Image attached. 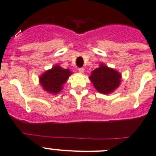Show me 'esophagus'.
I'll use <instances>...</instances> for the list:
<instances>
[{"instance_id":"obj_1","label":"esophagus","mask_w":156,"mask_h":156,"mask_svg":"<svg viewBox=\"0 0 156 156\" xmlns=\"http://www.w3.org/2000/svg\"><path fill=\"white\" fill-rule=\"evenodd\" d=\"M78 72H79L80 73H83L84 69H83V68H79V69H78Z\"/></svg>"}]
</instances>
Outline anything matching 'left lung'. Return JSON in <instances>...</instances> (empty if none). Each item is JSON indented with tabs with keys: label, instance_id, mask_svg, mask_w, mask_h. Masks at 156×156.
Here are the masks:
<instances>
[{
	"label": "left lung",
	"instance_id": "left-lung-1",
	"mask_svg": "<svg viewBox=\"0 0 156 156\" xmlns=\"http://www.w3.org/2000/svg\"><path fill=\"white\" fill-rule=\"evenodd\" d=\"M89 79L99 92L109 94L119 86L121 74L104 64H101L98 69L92 71Z\"/></svg>",
	"mask_w": 156,
	"mask_h": 156
}]
</instances>
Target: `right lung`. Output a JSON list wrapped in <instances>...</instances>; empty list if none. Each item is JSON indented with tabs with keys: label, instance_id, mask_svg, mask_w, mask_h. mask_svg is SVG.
Masks as SVG:
<instances>
[{
	"label": "right lung",
	"instance_id": "add662e5",
	"mask_svg": "<svg viewBox=\"0 0 156 156\" xmlns=\"http://www.w3.org/2000/svg\"><path fill=\"white\" fill-rule=\"evenodd\" d=\"M71 74L72 72L69 69H64L59 65H55L41 76L40 83L46 92L52 94L59 93Z\"/></svg>",
	"mask_w": 156,
	"mask_h": 156
}]
</instances>
